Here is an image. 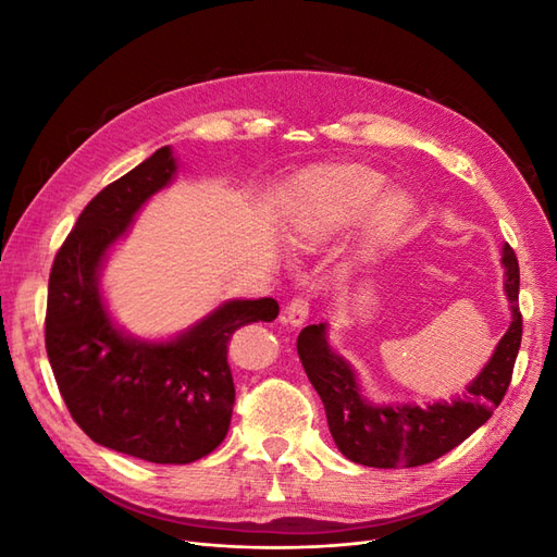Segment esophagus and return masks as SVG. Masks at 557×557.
<instances>
[{"instance_id": "34e87169", "label": "esophagus", "mask_w": 557, "mask_h": 557, "mask_svg": "<svg viewBox=\"0 0 557 557\" xmlns=\"http://www.w3.org/2000/svg\"><path fill=\"white\" fill-rule=\"evenodd\" d=\"M307 318H309V305H307V299H301V297H297V299H293L288 307H285V313H283V320L288 325H293V327H301L307 323Z\"/></svg>"}]
</instances>
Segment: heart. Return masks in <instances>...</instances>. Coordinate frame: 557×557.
<instances>
[{
    "mask_svg": "<svg viewBox=\"0 0 557 557\" xmlns=\"http://www.w3.org/2000/svg\"><path fill=\"white\" fill-rule=\"evenodd\" d=\"M385 178L367 166L344 164L327 166L305 181L299 205L290 218L297 244L318 246L350 225L383 190ZM374 201V200H373ZM375 202V201H374ZM413 199L404 190H387L367 218L369 244H387L407 230L413 218Z\"/></svg>",
    "mask_w": 557,
    "mask_h": 557,
    "instance_id": "b5f03b06",
    "label": "heart"
}]
</instances>
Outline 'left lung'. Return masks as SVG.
I'll list each match as a JSON object with an SVG mask.
<instances>
[{
  "mask_svg": "<svg viewBox=\"0 0 557 557\" xmlns=\"http://www.w3.org/2000/svg\"><path fill=\"white\" fill-rule=\"evenodd\" d=\"M502 267L511 323L491 360L465 385V393L453 399L428 401V407L399 401L379 404L362 393L356 367L332 348L327 323L299 332V360L325 404L332 440L350 462L376 469L428 465L462 444L493 416L511 383L522 336L520 272L509 244L502 246Z\"/></svg>",
  "mask_w": 557,
  "mask_h": 557,
  "instance_id": "left-lung-1",
  "label": "left lung"
}]
</instances>
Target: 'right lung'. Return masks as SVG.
Masks as SVG:
<instances>
[{"label": "right lung", "mask_w": 557, "mask_h": 557, "mask_svg": "<svg viewBox=\"0 0 557 557\" xmlns=\"http://www.w3.org/2000/svg\"><path fill=\"white\" fill-rule=\"evenodd\" d=\"M172 146L113 181L83 209L48 278L46 350L60 395L99 446L156 465H188L225 440L234 381L232 334L272 323V297L230 299L170 339H141L115 323L102 293L109 252L146 201L176 178Z\"/></svg>", "instance_id": "add662e5"}]
</instances>
